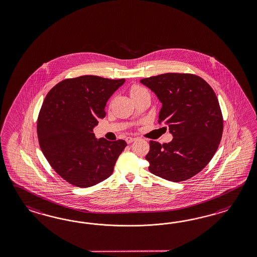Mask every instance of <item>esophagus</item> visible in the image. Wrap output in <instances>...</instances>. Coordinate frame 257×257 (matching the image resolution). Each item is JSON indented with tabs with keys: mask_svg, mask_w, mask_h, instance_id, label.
<instances>
[{
	"mask_svg": "<svg viewBox=\"0 0 257 257\" xmlns=\"http://www.w3.org/2000/svg\"><path fill=\"white\" fill-rule=\"evenodd\" d=\"M126 142L128 143V144H130V143H132L133 141H135L136 140V138H131V137H127L126 138Z\"/></svg>",
	"mask_w": 257,
	"mask_h": 257,
	"instance_id": "esophagus-1",
	"label": "esophagus"
}]
</instances>
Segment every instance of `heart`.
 <instances>
[{
	"label": "heart",
	"instance_id": "1",
	"mask_svg": "<svg viewBox=\"0 0 257 257\" xmlns=\"http://www.w3.org/2000/svg\"><path fill=\"white\" fill-rule=\"evenodd\" d=\"M145 92H147V90L144 87L139 86V85H134L130 88V94H131L132 98H135V97L139 96L140 94L145 93Z\"/></svg>",
	"mask_w": 257,
	"mask_h": 257
}]
</instances>
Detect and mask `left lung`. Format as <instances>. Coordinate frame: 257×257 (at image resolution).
Instances as JSON below:
<instances>
[{
  "label": "left lung",
  "instance_id": "obj_1",
  "mask_svg": "<svg viewBox=\"0 0 257 257\" xmlns=\"http://www.w3.org/2000/svg\"><path fill=\"white\" fill-rule=\"evenodd\" d=\"M140 82L162 102L158 123L168 125L173 136L169 143L150 141L145 157L149 171L172 182L193 177L210 162L222 137L223 117L216 93L191 73H164Z\"/></svg>",
  "mask_w": 257,
  "mask_h": 257
}]
</instances>
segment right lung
I'll return each instance as SVG.
<instances>
[{
    "label": "right lung",
    "mask_w": 257,
    "mask_h": 257,
    "mask_svg": "<svg viewBox=\"0 0 257 257\" xmlns=\"http://www.w3.org/2000/svg\"><path fill=\"white\" fill-rule=\"evenodd\" d=\"M124 82L83 75L63 80L47 94L38 117L39 146L70 185L85 188L108 178L127 146L122 140H96L93 133L106 101Z\"/></svg>",
    "instance_id": "right-lung-1"
}]
</instances>
